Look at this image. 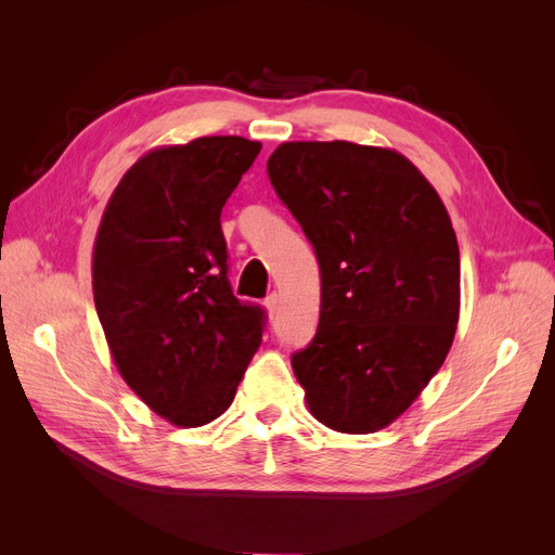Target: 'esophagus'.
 <instances>
[{
  "mask_svg": "<svg viewBox=\"0 0 555 555\" xmlns=\"http://www.w3.org/2000/svg\"><path fill=\"white\" fill-rule=\"evenodd\" d=\"M263 306H266L268 314L275 317V314H278V310H280V296H278L275 292H273V294H268V296H266V300H263Z\"/></svg>",
  "mask_w": 555,
  "mask_h": 555,
  "instance_id": "34e87169",
  "label": "esophagus"
}]
</instances>
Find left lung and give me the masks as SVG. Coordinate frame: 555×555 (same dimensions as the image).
I'll list each match as a JSON object with an SVG mask.
<instances>
[{"mask_svg":"<svg viewBox=\"0 0 555 555\" xmlns=\"http://www.w3.org/2000/svg\"><path fill=\"white\" fill-rule=\"evenodd\" d=\"M266 169L322 273L319 326L294 351V375L317 422L375 433L418 398L456 335L461 257L449 212L396 150L294 141Z\"/></svg>","mask_w":555,"mask_h":555,"instance_id":"8db88e82","label":"left lung"}]
</instances>
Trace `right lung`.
Here are the masks:
<instances>
[{"label": "right lung", "instance_id": "obj_1", "mask_svg": "<svg viewBox=\"0 0 555 555\" xmlns=\"http://www.w3.org/2000/svg\"><path fill=\"white\" fill-rule=\"evenodd\" d=\"M261 143L204 137L150 150L117 184L92 255L99 322L122 379L173 426L224 414L266 312L231 292L220 215Z\"/></svg>", "mask_w": 555, "mask_h": 555}]
</instances>
